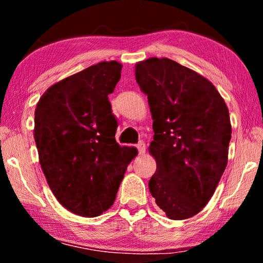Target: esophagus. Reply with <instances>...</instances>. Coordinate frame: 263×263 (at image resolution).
Instances as JSON below:
<instances>
[{
  "mask_svg": "<svg viewBox=\"0 0 263 263\" xmlns=\"http://www.w3.org/2000/svg\"><path fill=\"white\" fill-rule=\"evenodd\" d=\"M137 148H138V152H139L140 155L144 154V153L146 152V145H145V142H144V141H139V142H138V144H137Z\"/></svg>",
  "mask_w": 263,
  "mask_h": 263,
  "instance_id": "esophagus-1",
  "label": "esophagus"
}]
</instances>
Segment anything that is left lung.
<instances>
[{"mask_svg":"<svg viewBox=\"0 0 263 263\" xmlns=\"http://www.w3.org/2000/svg\"><path fill=\"white\" fill-rule=\"evenodd\" d=\"M136 80L153 119L149 191L169 219H188L210 201L228 164L229 109L208 79L168 58L137 62Z\"/></svg>","mask_w":263,"mask_h":263,"instance_id":"obj_1","label":"left lung"}]
</instances>
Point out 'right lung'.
<instances>
[{"mask_svg": "<svg viewBox=\"0 0 263 263\" xmlns=\"http://www.w3.org/2000/svg\"><path fill=\"white\" fill-rule=\"evenodd\" d=\"M122 64L102 61L44 92L34 111L33 137L47 184L62 206L97 217L112 205L137 148L115 139L117 121L108 95Z\"/></svg>", "mask_w": 263, "mask_h": 263, "instance_id": "1", "label": "right lung"}]
</instances>
